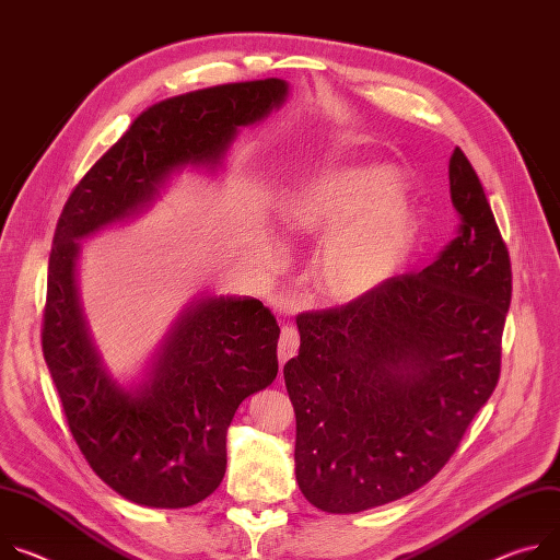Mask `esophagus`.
Returning a JSON list of instances; mask_svg holds the SVG:
<instances>
[{
	"instance_id": "obj_1",
	"label": "esophagus",
	"mask_w": 560,
	"mask_h": 560,
	"mask_svg": "<svg viewBox=\"0 0 560 560\" xmlns=\"http://www.w3.org/2000/svg\"><path fill=\"white\" fill-rule=\"evenodd\" d=\"M299 350V332L294 326L283 324L281 328V339H279V362L285 364L288 360H292Z\"/></svg>"
}]
</instances>
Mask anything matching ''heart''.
Returning a JSON list of instances; mask_svg holds the SVG:
<instances>
[{
  "label": "heart",
  "instance_id": "heart-1",
  "mask_svg": "<svg viewBox=\"0 0 560 560\" xmlns=\"http://www.w3.org/2000/svg\"><path fill=\"white\" fill-rule=\"evenodd\" d=\"M395 189L390 167L352 165L313 178L283 200L288 234L326 238L317 279L332 299H362L401 266L413 241V217Z\"/></svg>",
  "mask_w": 560,
  "mask_h": 560
}]
</instances>
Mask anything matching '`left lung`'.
<instances>
[{"mask_svg":"<svg viewBox=\"0 0 560 560\" xmlns=\"http://www.w3.org/2000/svg\"><path fill=\"white\" fill-rule=\"evenodd\" d=\"M448 185L460 225L429 268L296 315L299 354L283 366L294 471L322 512L358 514L427 485L498 384L510 252L460 147Z\"/></svg>","mask_w":560,"mask_h":560,"instance_id":"8db88e82","label":"left lung"}]
</instances>
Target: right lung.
Returning <instances> with one entry per match:
<instances>
[{
    "instance_id": "1",
    "label": "right lung",
    "mask_w": 560,
    "mask_h": 560,
    "mask_svg": "<svg viewBox=\"0 0 560 560\" xmlns=\"http://www.w3.org/2000/svg\"><path fill=\"white\" fill-rule=\"evenodd\" d=\"M279 78L219 84L142 112L71 191L48 257L44 360L89 467L122 498L183 510L225 476L238 404L277 377L279 324L259 299L208 296L176 319L149 377L118 386L89 337L78 288L80 238L129 219L185 165L217 167L241 127L279 109Z\"/></svg>"
}]
</instances>
